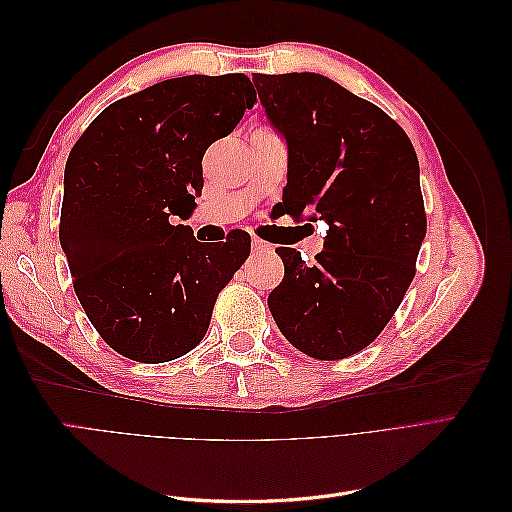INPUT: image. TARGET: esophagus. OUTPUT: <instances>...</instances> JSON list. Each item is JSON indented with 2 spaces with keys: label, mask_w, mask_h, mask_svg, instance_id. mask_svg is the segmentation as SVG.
<instances>
[{
  "label": "esophagus",
  "mask_w": 512,
  "mask_h": 512,
  "mask_svg": "<svg viewBox=\"0 0 512 512\" xmlns=\"http://www.w3.org/2000/svg\"><path fill=\"white\" fill-rule=\"evenodd\" d=\"M269 250H271V245H269V243H265V241L258 239V237H254V239H252V252L262 254V252H269Z\"/></svg>",
  "instance_id": "34e87169"
}]
</instances>
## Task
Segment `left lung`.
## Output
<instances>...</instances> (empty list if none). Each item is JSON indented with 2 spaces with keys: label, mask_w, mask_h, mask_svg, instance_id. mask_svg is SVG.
Wrapping results in <instances>:
<instances>
[{
  "label": "left lung",
  "mask_w": 512,
  "mask_h": 512,
  "mask_svg": "<svg viewBox=\"0 0 512 512\" xmlns=\"http://www.w3.org/2000/svg\"><path fill=\"white\" fill-rule=\"evenodd\" d=\"M254 85L288 147L280 205L329 224L316 265L277 247L284 280L269 309L297 350L346 359L380 335L414 277L427 232L414 147L376 104L322 74H256Z\"/></svg>",
  "instance_id": "8db88e82"
}]
</instances>
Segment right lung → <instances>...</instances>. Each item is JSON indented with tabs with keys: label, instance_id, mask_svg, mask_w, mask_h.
I'll return each instance as SVG.
<instances>
[{
	"label": "right lung",
	"instance_id": "obj_1",
	"mask_svg": "<svg viewBox=\"0 0 512 512\" xmlns=\"http://www.w3.org/2000/svg\"><path fill=\"white\" fill-rule=\"evenodd\" d=\"M256 102L245 74L179 76L106 106L72 147L59 243L87 318L115 352L166 363L200 344L250 235L200 243L203 156Z\"/></svg>",
	"mask_w": 512,
	"mask_h": 512
}]
</instances>
